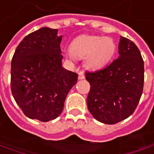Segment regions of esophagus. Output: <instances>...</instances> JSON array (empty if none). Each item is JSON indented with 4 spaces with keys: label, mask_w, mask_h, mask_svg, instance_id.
Instances as JSON below:
<instances>
[{
    "label": "esophagus",
    "mask_w": 154,
    "mask_h": 154,
    "mask_svg": "<svg viewBox=\"0 0 154 154\" xmlns=\"http://www.w3.org/2000/svg\"><path fill=\"white\" fill-rule=\"evenodd\" d=\"M84 71H80L79 73H78V79H84Z\"/></svg>",
    "instance_id": "1"
}]
</instances>
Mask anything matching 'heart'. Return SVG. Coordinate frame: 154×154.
I'll list each match as a JSON object with an SVG mask.
<instances>
[{"label":"heart","instance_id":"heart-1","mask_svg":"<svg viewBox=\"0 0 154 154\" xmlns=\"http://www.w3.org/2000/svg\"><path fill=\"white\" fill-rule=\"evenodd\" d=\"M116 45L110 38L95 35H82L76 38L70 45L67 56L70 59L86 57V64L90 68L102 67L110 61Z\"/></svg>","mask_w":154,"mask_h":154}]
</instances>
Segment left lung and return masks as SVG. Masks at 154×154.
<instances>
[{
	"instance_id": "left-lung-1",
	"label": "left lung",
	"mask_w": 154,
	"mask_h": 154,
	"mask_svg": "<svg viewBox=\"0 0 154 154\" xmlns=\"http://www.w3.org/2000/svg\"><path fill=\"white\" fill-rule=\"evenodd\" d=\"M119 57L103 69L86 71L87 106L97 121L116 124L134 112L143 92L144 61L136 45L122 37Z\"/></svg>"
}]
</instances>
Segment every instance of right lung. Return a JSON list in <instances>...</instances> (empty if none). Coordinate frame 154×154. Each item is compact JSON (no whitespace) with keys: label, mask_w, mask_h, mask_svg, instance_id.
Returning <instances> with one entry per match:
<instances>
[{"label":"right lung","mask_w":154,"mask_h":154,"mask_svg":"<svg viewBox=\"0 0 154 154\" xmlns=\"http://www.w3.org/2000/svg\"><path fill=\"white\" fill-rule=\"evenodd\" d=\"M57 29L42 27L19 44L11 62V91L24 115L49 122L60 116L77 73L62 67Z\"/></svg>","instance_id":"1"}]
</instances>
